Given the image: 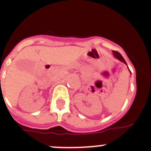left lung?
I'll use <instances>...</instances> for the list:
<instances>
[{"label": "left lung", "mask_w": 151, "mask_h": 151, "mask_svg": "<svg viewBox=\"0 0 151 151\" xmlns=\"http://www.w3.org/2000/svg\"><path fill=\"white\" fill-rule=\"evenodd\" d=\"M113 56L116 57V58H117V59L119 60L120 61L123 62L125 64H126V62H125V60H124L123 57H122V56L121 55V54H119L118 51H115V50H113ZM126 65H127V64H126ZM128 68H129V67H128ZM130 73H131V72H130Z\"/></svg>", "instance_id": "left-lung-1"}]
</instances>
